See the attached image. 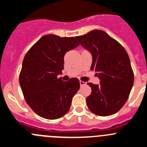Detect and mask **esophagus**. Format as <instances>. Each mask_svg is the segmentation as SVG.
I'll return each mask as SVG.
<instances>
[{
    "mask_svg": "<svg viewBox=\"0 0 147 147\" xmlns=\"http://www.w3.org/2000/svg\"><path fill=\"white\" fill-rule=\"evenodd\" d=\"M80 84L81 86H83V85H86V82H82V81H80Z\"/></svg>",
    "mask_w": 147,
    "mask_h": 147,
    "instance_id": "esophagus-1",
    "label": "esophagus"
}]
</instances>
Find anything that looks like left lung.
<instances>
[{"instance_id":"1","label":"left lung","mask_w":147,"mask_h":147,"mask_svg":"<svg viewBox=\"0 0 147 147\" xmlns=\"http://www.w3.org/2000/svg\"><path fill=\"white\" fill-rule=\"evenodd\" d=\"M76 39L92 54L90 69L100 80V85L88 83L92 90L86 98L88 107L100 116L115 114L126 103L134 83L129 56L119 42L102 30Z\"/></svg>"}]
</instances>
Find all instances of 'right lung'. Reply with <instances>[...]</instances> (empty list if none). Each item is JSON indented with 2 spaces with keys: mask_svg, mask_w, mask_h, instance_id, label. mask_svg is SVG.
<instances>
[{
  "mask_svg": "<svg viewBox=\"0 0 147 147\" xmlns=\"http://www.w3.org/2000/svg\"><path fill=\"white\" fill-rule=\"evenodd\" d=\"M80 45L74 37L55 34L42 37L26 54L19 82L26 103L44 119L65 115L80 89L77 78L64 82L57 76L64 69V56Z\"/></svg>",
  "mask_w": 147,
  "mask_h": 147,
  "instance_id": "add662e5",
  "label": "right lung"
}]
</instances>
